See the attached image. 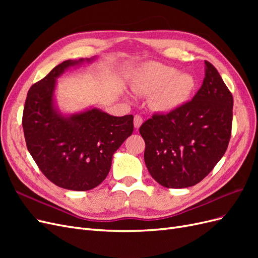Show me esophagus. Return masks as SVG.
<instances>
[{
    "mask_svg": "<svg viewBox=\"0 0 258 258\" xmlns=\"http://www.w3.org/2000/svg\"><path fill=\"white\" fill-rule=\"evenodd\" d=\"M143 122V118L141 115H135V118H134V123H135V127L136 128H140V126H141Z\"/></svg>",
    "mask_w": 258,
    "mask_h": 258,
    "instance_id": "1",
    "label": "esophagus"
}]
</instances>
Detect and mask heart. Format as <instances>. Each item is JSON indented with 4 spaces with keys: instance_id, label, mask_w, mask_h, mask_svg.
<instances>
[{
    "instance_id": "heart-1",
    "label": "heart",
    "mask_w": 258,
    "mask_h": 258,
    "mask_svg": "<svg viewBox=\"0 0 258 258\" xmlns=\"http://www.w3.org/2000/svg\"><path fill=\"white\" fill-rule=\"evenodd\" d=\"M195 87L196 82L192 75L176 72L169 66L152 63L142 70L132 85V90L139 95H152L154 110L170 113L189 100Z\"/></svg>"
}]
</instances>
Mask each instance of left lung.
Returning <instances> with one entry per match:
<instances>
[{
	"mask_svg": "<svg viewBox=\"0 0 258 258\" xmlns=\"http://www.w3.org/2000/svg\"><path fill=\"white\" fill-rule=\"evenodd\" d=\"M192 100L175 111L154 114L140 127L144 160L156 182L185 188L201 182L221 160L231 137V92L209 61Z\"/></svg>",
	"mask_w": 258,
	"mask_h": 258,
	"instance_id": "1",
	"label": "left lung"
}]
</instances>
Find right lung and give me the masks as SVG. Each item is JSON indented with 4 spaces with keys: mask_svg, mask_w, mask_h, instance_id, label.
<instances>
[{
    "mask_svg": "<svg viewBox=\"0 0 258 258\" xmlns=\"http://www.w3.org/2000/svg\"><path fill=\"white\" fill-rule=\"evenodd\" d=\"M77 61L54 67L31 86L22 115L28 151L50 182L70 190H89L110 172L113 154L134 131V116H111L98 108L64 117L53 106L57 77Z\"/></svg>",
    "mask_w": 258,
    "mask_h": 258,
    "instance_id": "add662e5",
    "label": "right lung"
}]
</instances>
